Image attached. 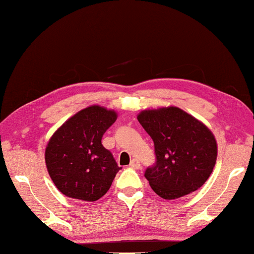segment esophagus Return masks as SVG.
<instances>
[{
    "label": "esophagus",
    "instance_id": "1",
    "mask_svg": "<svg viewBox=\"0 0 254 254\" xmlns=\"http://www.w3.org/2000/svg\"><path fill=\"white\" fill-rule=\"evenodd\" d=\"M129 166L131 168H135V170H138V168H140V162L138 161V159H136V158L131 159Z\"/></svg>",
    "mask_w": 254,
    "mask_h": 254
}]
</instances>
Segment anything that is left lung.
Instances as JSON below:
<instances>
[{"mask_svg": "<svg viewBox=\"0 0 254 254\" xmlns=\"http://www.w3.org/2000/svg\"><path fill=\"white\" fill-rule=\"evenodd\" d=\"M137 119L154 141L156 161L145 171L154 192L174 199L201 188L217 154L214 136L205 125L177 107L144 110Z\"/></svg>", "mask_w": 254, "mask_h": 254, "instance_id": "1", "label": "left lung"}]
</instances>
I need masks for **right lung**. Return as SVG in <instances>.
Segmentation results:
<instances>
[{
  "label": "right lung",
  "mask_w": 254,
  "mask_h": 254,
  "mask_svg": "<svg viewBox=\"0 0 254 254\" xmlns=\"http://www.w3.org/2000/svg\"><path fill=\"white\" fill-rule=\"evenodd\" d=\"M116 119L113 110L88 107L66 120L49 140V175L65 196L93 202L108 192L122 167L101 139Z\"/></svg>",
  "instance_id": "add662e5"
}]
</instances>
